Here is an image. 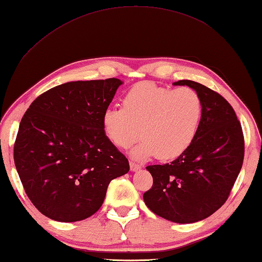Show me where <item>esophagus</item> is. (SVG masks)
<instances>
[{"mask_svg":"<svg viewBox=\"0 0 262 262\" xmlns=\"http://www.w3.org/2000/svg\"><path fill=\"white\" fill-rule=\"evenodd\" d=\"M130 168H131V170L132 172H137V170H139L141 168V165H139V164H137V163H135V162H130Z\"/></svg>","mask_w":262,"mask_h":262,"instance_id":"34e87169","label":"esophagus"}]
</instances>
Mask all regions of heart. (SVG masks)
I'll use <instances>...</instances> for the list:
<instances>
[{
	"label": "heart",
	"instance_id": "heart-1",
	"mask_svg": "<svg viewBox=\"0 0 262 262\" xmlns=\"http://www.w3.org/2000/svg\"><path fill=\"white\" fill-rule=\"evenodd\" d=\"M202 100L190 87H158L151 82L133 86L122 100V107L106 108L101 116L104 135L116 147H130L132 156L146 159L157 155L168 161L188 150L198 135Z\"/></svg>",
	"mask_w": 262,
	"mask_h": 262
}]
</instances>
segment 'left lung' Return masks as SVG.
<instances>
[{"label":"left lung","mask_w":262,"mask_h":262,"mask_svg":"<svg viewBox=\"0 0 262 262\" xmlns=\"http://www.w3.org/2000/svg\"><path fill=\"white\" fill-rule=\"evenodd\" d=\"M173 84L199 94L204 108L200 129L188 150L175 161L147 166L154 183L143 200L165 220L191 224L225 204L242 168L244 138L235 112L223 96L191 80Z\"/></svg>","instance_id":"left-lung-1"}]
</instances>
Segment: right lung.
Here are the masks:
<instances>
[{
    "label": "right lung",
    "instance_id": "right-lung-1",
    "mask_svg": "<svg viewBox=\"0 0 262 262\" xmlns=\"http://www.w3.org/2000/svg\"><path fill=\"white\" fill-rule=\"evenodd\" d=\"M120 79L71 81L38 96L20 122L13 157L33 205L53 221L86 220L110 182L129 172L126 157L104 135L101 116Z\"/></svg>",
    "mask_w": 262,
    "mask_h": 262
}]
</instances>
